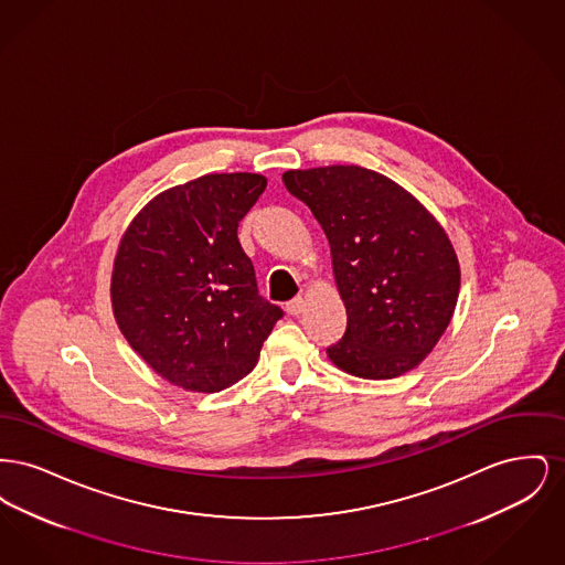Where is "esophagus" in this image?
<instances>
[{
	"instance_id": "obj_1",
	"label": "esophagus",
	"mask_w": 565,
	"mask_h": 565,
	"mask_svg": "<svg viewBox=\"0 0 565 565\" xmlns=\"http://www.w3.org/2000/svg\"><path fill=\"white\" fill-rule=\"evenodd\" d=\"M302 307H305V298H302V296H296V298L286 302V311H288L290 316H298V313L302 311Z\"/></svg>"
}]
</instances>
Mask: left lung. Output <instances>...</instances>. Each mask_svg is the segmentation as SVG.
Instances as JSON below:
<instances>
[{
    "label": "left lung",
    "mask_w": 565,
    "mask_h": 565,
    "mask_svg": "<svg viewBox=\"0 0 565 565\" xmlns=\"http://www.w3.org/2000/svg\"><path fill=\"white\" fill-rule=\"evenodd\" d=\"M284 184L320 222L348 309L328 358L362 379L415 369L456 311L459 263L445 228L411 192L358 164L292 169Z\"/></svg>",
    "instance_id": "1"
}]
</instances>
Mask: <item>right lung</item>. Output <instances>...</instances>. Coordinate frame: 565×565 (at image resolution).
<instances>
[{"label": "right lung", "mask_w": 565, "mask_h": 565, "mask_svg": "<svg viewBox=\"0 0 565 565\" xmlns=\"http://www.w3.org/2000/svg\"><path fill=\"white\" fill-rule=\"evenodd\" d=\"M267 189L258 173H210L154 196L125 231L114 318L143 362L189 392L247 375L284 311L258 295L237 228Z\"/></svg>", "instance_id": "add662e5"}]
</instances>
